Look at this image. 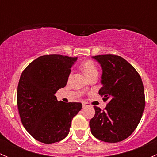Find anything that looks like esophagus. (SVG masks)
I'll return each instance as SVG.
<instances>
[{
	"label": "esophagus",
	"instance_id": "34e87169",
	"mask_svg": "<svg viewBox=\"0 0 157 157\" xmlns=\"http://www.w3.org/2000/svg\"><path fill=\"white\" fill-rule=\"evenodd\" d=\"M82 104H83V107H86V106H87V105H88L87 102H83Z\"/></svg>",
	"mask_w": 157,
	"mask_h": 157
}]
</instances>
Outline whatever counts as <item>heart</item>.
I'll use <instances>...</instances> for the list:
<instances>
[{"instance_id": "1", "label": "heart", "mask_w": 157, "mask_h": 157, "mask_svg": "<svg viewBox=\"0 0 157 157\" xmlns=\"http://www.w3.org/2000/svg\"><path fill=\"white\" fill-rule=\"evenodd\" d=\"M81 69L88 79L93 77H97L98 70L93 61H86L83 62L81 65Z\"/></svg>"}]
</instances>
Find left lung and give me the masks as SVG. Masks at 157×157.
<instances>
[{"instance_id":"1","label":"left lung","mask_w":157,"mask_h":157,"mask_svg":"<svg viewBox=\"0 0 157 157\" xmlns=\"http://www.w3.org/2000/svg\"><path fill=\"white\" fill-rule=\"evenodd\" d=\"M102 70L99 94L109 101L104 110L94 106L91 133L99 140L117 143L129 137L140 121L145 107L143 82L134 67L118 55L93 57Z\"/></svg>"}]
</instances>
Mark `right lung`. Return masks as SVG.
I'll list each match as a JSON object with an SVG mask.
<instances>
[{"mask_svg": "<svg viewBox=\"0 0 157 157\" xmlns=\"http://www.w3.org/2000/svg\"><path fill=\"white\" fill-rule=\"evenodd\" d=\"M77 58L47 55L36 58L23 71L17 88V106L22 124L38 141L52 144L69 134L80 102H58L55 96L67 84Z\"/></svg>", "mask_w": 157, "mask_h": 157, "instance_id": "add662e5", "label": "right lung"}]
</instances>
